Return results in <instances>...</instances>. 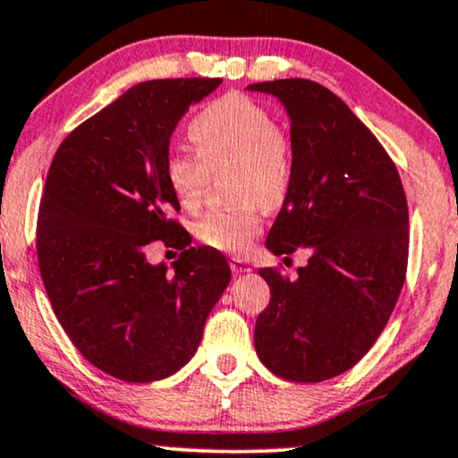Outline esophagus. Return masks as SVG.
Masks as SVG:
<instances>
[{
    "label": "esophagus",
    "mask_w": 458,
    "mask_h": 458,
    "mask_svg": "<svg viewBox=\"0 0 458 458\" xmlns=\"http://www.w3.org/2000/svg\"><path fill=\"white\" fill-rule=\"evenodd\" d=\"M229 267H231V271H233V273H248V271H252L250 263H248V260L240 259V257H231Z\"/></svg>",
    "instance_id": "1"
}]
</instances>
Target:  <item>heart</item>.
Returning <instances> with one entry per match:
<instances>
[{"instance_id":"1","label":"heart","mask_w":458,"mask_h":458,"mask_svg":"<svg viewBox=\"0 0 458 458\" xmlns=\"http://www.w3.org/2000/svg\"><path fill=\"white\" fill-rule=\"evenodd\" d=\"M187 132L195 153L165 156V185L185 210H195L212 174L229 168V191L242 204L212 210L195 233L215 250L240 254L263 227L258 201L276 208L286 199L294 176L293 145L277 117L242 94H227L204 106Z\"/></svg>"}]
</instances>
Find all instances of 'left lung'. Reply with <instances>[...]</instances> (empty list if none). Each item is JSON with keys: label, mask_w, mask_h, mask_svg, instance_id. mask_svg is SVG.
Instances as JSON below:
<instances>
[{"label": "left lung", "mask_w": 458, "mask_h": 458, "mask_svg": "<svg viewBox=\"0 0 458 458\" xmlns=\"http://www.w3.org/2000/svg\"><path fill=\"white\" fill-rule=\"evenodd\" d=\"M290 115L294 176L267 248L284 260L309 252L296 277L265 267L271 301L254 347L273 374L294 383L338 377L364 358L402 293L408 204L387 151L355 113L311 80H273Z\"/></svg>", "instance_id": "8db88e82"}]
</instances>
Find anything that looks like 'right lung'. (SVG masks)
<instances>
[{"mask_svg":"<svg viewBox=\"0 0 458 458\" xmlns=\"http://www.w3.org/2000/svg\"><path fill=\"white\" fill-rule=\"evenodd\" d=\"M218 77L142 81L61 142L38 215V263L47 299L84 358L126 383L181 370L198 352L231 269L215 248H191L165 185L170 136ZM182 250L167 273L146 252Z\"/></svg>","mask_w":458,"mask_h":458,"instance_id":"add662e5","label":"right lung"}]
</instances>
